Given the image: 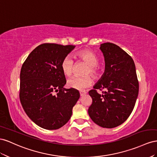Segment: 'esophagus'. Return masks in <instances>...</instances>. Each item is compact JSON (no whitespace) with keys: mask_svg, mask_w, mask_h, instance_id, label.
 <instances>
[{"mask_svg":"<svg viewBox=\"0 0 157 157\" xmlns=\"http://www.w3.org/2000/svg\"><path fill=\"white\" fill-rule=\"evenodd\" d=\"M79 94H80V96L82 97V96L86 95V91H80V92H79Z\"/></svg>","mask_w":157,"mask_h":157,"instance_id":"34e87169","label":"esophagus"}]
</instances>
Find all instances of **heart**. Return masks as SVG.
Instances as JSON below:
<instances>
[{"mask_svg":"<svg viewBox=\"0 0 157 157\" xmlns=\"http://www.w3.org/2000/svg\"><path fill=\"white\" fill-rule=\"evenodd\" d=\"M78 59L82 60L89 66L87 68L85 75L86 76L83 78H72L69 79L67 82V85L70 88L77 89V90H83L89 87H90L93 83V79L91 76L95 79L98 78L101 75V67L98 66V58L92 51L83 49L77 52ZM75 66V62L72 57L66 56L62 60L61 63V68L63 74L70 77L73 73Z\"/></svg>","mask_w":157,"mask_h":157,"instance_id":"b5f03b06","label":"heart"}]
</instances>
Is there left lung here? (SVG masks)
Here are the masks:
<instances>
[{
    "mask_svg": "<svg viewBox=\"0 0 157 157\" xmlns=\"http://www.w3.org/2000/svg\"><path fill=\"white\" fill-rule=\"evenodd\" d=\"M100 49L105 56V71L89 91L92 104L88 113L99 126L113 128L131 114L138 96L139 82L133 60L126 52L111 43L101 44ZM97 89L102 91V95Z\"/></svg>",
    "mask_w": 157,
    "mask_h": 157,
    "instance_id": "8db88e82",
    "label": "left lung"
}]
</instances>
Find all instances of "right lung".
<instances>
[{
    "instance_id": "add662e5",
    "label": "right lung",
    "mask_w": 157,
    "mask_h": 157,
    "mask_svg": "<svg viewBox=\"0 0 157 157\" xmlns=\"http://www.w3.org/2000/svg\"><path fill=\"white\" fill-rule=\"evenodd\" d=\"M73 45L43 43L31 52L20 71V99L29 118L42 128L52 130L65 125L79 98L75 89H65L61 63Z\"/></svg>"
}]
</instances>
